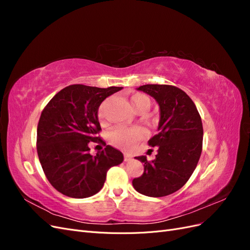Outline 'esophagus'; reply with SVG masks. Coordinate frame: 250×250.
<instances>
[{"label": "esophagus", "mask_w": 250, "mask_h": 250, "mask_svg": "<svg viewBox=\"0 0 250 250\" xmlns=\"http://www.w3.org/2000/svg\"><path fill=\"white\" fill-rule=\"evenodd\" d=\"M131 158H132V157H131L129 154H125V155H124V161H125V162L131 161Z\"/></svg>", "instance_id": "obj_1"}]
</instances>
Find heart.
Here are the masks:
<instances>
[{
  "label": "heart",
  "instance_id": "obj_1",
  "mask_svg": "<svg viewBox=\"0 0 250 250\" xmlns=\"http://www.w3.org/2000/svg\"><path fill=\"white\" fill-rule=\"evenodd\" d=\"M106 102H103L98 110V119L104 122V108ZM151 105L150 98L144 94H134L130 98V106L137 113L146 112ZM142 130L138 127H117L108 133V141L111 145L121 149L130 148L133 144L142 139Z\"/></svg>",
  "mask_w": 250,
  "mask_h": 250
}]
</instances>
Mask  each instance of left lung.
I'll use <instances>...</instances> for the list:
<instances>
[{"instance_id": "left-lung-1", "label": "left lung", "mask_w": 250, "mask_h": 250, "mask_svg": "<svg viewBox=\"0 0 250 250\" xmlns=\"http://www.w3.org/2000/svg\"><path fill=\"white\" fill-rule=\"evenodd\" d=\"M139 90L153 97L161 111L157 134L148 141L157 147L155 160L144 163L142 176L132 180L139 193L164 197L178 191L191 177L201 155L203 128L194 102L183 89L167 84H145Z\"/></svg>"}]
</instances>
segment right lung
<instances>
[{
  "instance_id": "right-lung-1",
  "label": "right lung",
  "mask_w": 250,
  "mask_h": 250,
  "mask_svg": "<svg viewBox=\"0 0 250 250\" xmlns=\"http://www.w3.org/2000/svg\"><path fill=\"white\" fill-rule=\"evenodd\" d=\"M122 87L100 88L82 84L64 87L43 108L37 125L36 149L42 168L58 192L86 198L99 192L107 171L123 162V154L109 145L95 156L88 143L97 137L100 104Z\"/></svg>"
}]
</instances>
